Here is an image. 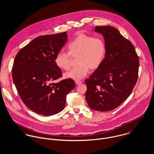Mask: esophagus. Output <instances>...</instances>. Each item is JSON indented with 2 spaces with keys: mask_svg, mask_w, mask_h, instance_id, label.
<instances>
[{
  "mask_svg": "<svg viewBox=\"0 0 154 154\" xmlns=\"http://www.w3.org/2000/svg\"><path fill=\"white\" fill-rule=\"evenodd\" d=\"M75 83L77 84V85H79L81 84H82V82L81 81H75Z\"/></svg>",
  "mask_w": 154,
  "mask_h": 154,
  "instance_id": "esophagus-1",
  "label": "esophagus"
}]
</instances>
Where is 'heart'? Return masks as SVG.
<instances>
[{"mask_svg": "<svg viewBox=\"0 0 154 154\" xmlns=\"http://www.w3.org/2000/svg\"><path fill=\"white\" fill-rule=\"evenodd\" d=\"M68 52H59L54 59L56 65L67 70L70 67L72 57H77L78 66L66 72L65 76L75 80L84 78L91 70L98 69L103 64L106 56V44L100 37L80 34L67 45Z\"/></svg>", "mask_w": 154, "mask_h": 154, "instance_id": "obj_1", "label": "heart"}]
</instances>
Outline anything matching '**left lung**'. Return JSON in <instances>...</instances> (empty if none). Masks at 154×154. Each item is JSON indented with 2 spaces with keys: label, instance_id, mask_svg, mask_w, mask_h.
Masks as SVG:
<instances>
[{
  "label": "left lung",
  "instance_id": "8db88e82",
  "mask_svg": "<svg viewBox=\"0 0 154 154\" xmlns=\"http://www.w3.org/2000/svg\"><path fill=\"white\" fill-rule=\"evenodd\" d=\"M95 31L104 37L106 56L101 66L85 81V98L91 109L107 111L131 94L137 81L139 60L132 43L116 28L97 26Z\"/></svg>",
  "mask_w": 154,
  "mask_h": 154
}]
</instances>
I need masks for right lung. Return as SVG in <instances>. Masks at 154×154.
I'll return each mask as SVG.
<instances>
[{
	"mask_svg": "<svg viewBox=\"0 0 154 154\" xmlns=\"http://www.w3.org/2000/svg\"><path fill=\"white\" fill-rule=\"evenodd\" d=\"M67 40V32L39 36L17 53L12 79L25 105L32 111L49 116L64 109L66 95L75 87L72 79L62 77L54 59Z\"/></svg>",
	"mask_w": 154,
	"mask_h": 154,
	"instance_id": "right-lung-1",
	"label": "right lung"
}]
</instances>
